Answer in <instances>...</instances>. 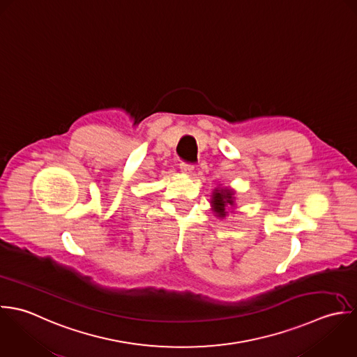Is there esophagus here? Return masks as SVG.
Instances as JSON below:
<instances>
[{
  "instance_id": "obj_1",
  "label": "esophagus",
  "mask_w": 357,
  "mask_h": 357,
  "mask_svg": "<svg viewBox=\"0 0 357 357\" xmlns=\"http://www.w3.org/2000/svg\"><path fill=\"white\" fill-rule=\"evenodd\" d=\"M193 165L192 164H186V162H181V169L183 171V172H186V174H192V171H193Z\"/></svg>"
}]
</instances>
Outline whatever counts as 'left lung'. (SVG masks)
<instances>
[{"mask_svg": "<svg viewBox=\"0 0 357 357\" xmlns=\"http://www.w3.org/2000/svg\"><path fill=\"white\" fill-rule=\"evenodd\" d=\"M236 192L230 188H216L213 192V199H211V210L214 211L215 216L223 219L227 215V208L234 207V197Z\"/></svg>", "mask_w": 357, "mask_h": 357, "instance_id": "8db88e82", "label": "left lung"}]
</instances>
